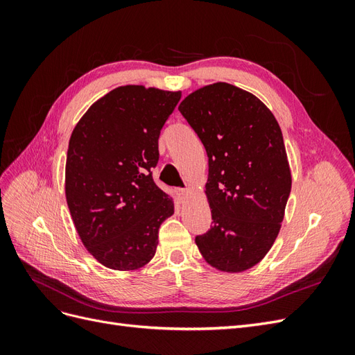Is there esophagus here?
Segmentation results:
<instances>
[{
  "mask_svg": "<svg viewBox=\"0 0 355 355\" xmlns=\"http://www.w3.org/2000/svg\"><path fill=\"white\" fill-rule=\"evenodd\" d=\"M178 194H179V197L182 200H184V198H187L189 196V191L188 189H178Z\"/></svg>",
  "mask_w": 355,
  "mask_h": 355,
  "instance_id": "1",
  "label": "esophagus"
}]
</instances>
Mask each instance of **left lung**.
<instances>
[{
	"instance_id": "1",
	"label": "left lung",
	"mask_w": 355,
	"mask_h": 355,
	"mask_svg": "<svg viewBox=\"0 0 355 355\" xmlns=\"http://www.w3.org/2000/svg\"><path fill=\"white\" fill-rule=\"evenodd\" d=\"M209 157L204 194L213 225L196 243L222 272H243L270 252L284 219L292 173L282 128L250 92L213 83L179 105Z\"/></svg>"
}]
</instances>
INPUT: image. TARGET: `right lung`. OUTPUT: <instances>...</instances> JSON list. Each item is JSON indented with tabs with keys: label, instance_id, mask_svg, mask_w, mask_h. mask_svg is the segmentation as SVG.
<instances>
[{
	"label": "right lung",
	"instance_id": "add662e5",
	"mask_svg": "<svg viewBox=\"0 0 355 355\" xmlns=\"http://www.w3.org/2000/svg\"><path fill=\"white\" fill-rule=\"evenodd\" d=\"M182 92L120 85L102 96L73 127L65 196L85 249L103 266L133 271L151 262L158 228L175 213L151 168L158 137Z\"/></svg>",
	"mask_w": 355,
	"mask_h": 355
}]
</instances>
